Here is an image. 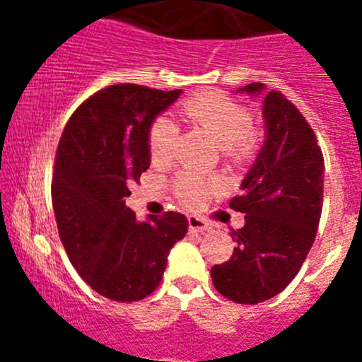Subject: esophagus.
<instances>
[{"label": "esophagus", "instance_id": "34e87169", "mask_svg": "<svg viewBox=\"0 0 362 362\" xmlns=\"http://www.w3.org/2000/svg\"><path fill=\"white\" fill-rule=\"evenodd\" d=\"M189 233H203L208 229V224L203 218L196 217V215H189Z\"/></svg>", "mask_w": 362, "mask_h": 362}]
</instances>
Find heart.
I'll list each match as a JSON object with an SVG mask.
<instances>
[{
	"instance_id": "b5f03b06",
	"label": "heart",
	"mask_w": 362,
	"mask_h": 362,
	"mask_svg": "<svg viewBox=\"0 0 362 362\" xmlns=\"http://www.w3.org/2000/svg\"><path fill=\"white\" fill-rule=\"evenodd\" d=\"M180 113L187 122L210 134L211 140L221 145L226 158L233 163H247L257 151L259 134L252 126L250 110L228 94L204 90L184 101ZM177 138V124L168 117H158L148 131V154L152 163L158 166L171 163ZM221 187L218 178H204L191 171H184L173 182L175 194L187 206H198Z\"/></svg>"
}]
</instances>
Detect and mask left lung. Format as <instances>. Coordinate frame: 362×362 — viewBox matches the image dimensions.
Listing matches in <instances>:
<instances>
[{
    "mask_svg": "<svg viewBox=\"0 0 362 362\" xmlns=\"http://www.w3.org/2000/svg\"><path fill=\"white\" fill-rule=\"evenodd\" d=\"M262 96L266 138L229 206L245 214L233 231L235 250L215 264V289L240 305H257L282 293L298 275L315 240L324 198V158L301 112L264 83L238 89Z\"/></svg>",
    "mask_w": 362,
    "mask_h": 362,
    "instance_id": "8db88e82",
    "label": "left lung"
}]
</instances>
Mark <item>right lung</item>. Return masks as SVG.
Masks as SVG:
<instances>
[{
	"label": "right lung",
	"instance_id": "add662e5",
	"mask_svg": "<svg viewBox=\"0 0 362 362\" xmlns=\"http://www.w3.org/2000/svg\"><path fill=\"white\" fill-rule=\"evenodd\" d=\"M182 89L117 83L83 101L61 134L52 178L57 231L73 268L105 298L138 301L163 280L171 247L187 233L177 211L136 221L127 185L151 166L148 131Z\"/></svg>",
	"mask_w": 362,
	"mask_h": 362
}]
</instances>
